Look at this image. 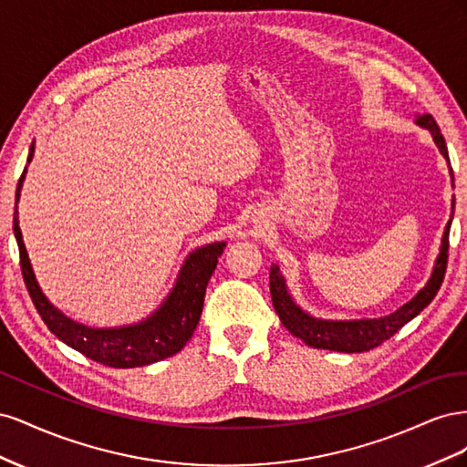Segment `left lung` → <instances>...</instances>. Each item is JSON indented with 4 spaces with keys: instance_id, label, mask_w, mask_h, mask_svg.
Listing matches in <instances>:
<instances>
[{
    "instance_id": "left-lung-1",
    "label": "left lung",
    "mask_w": 467,
    "mask_h": 467,
    "mask_svg": "<svg viewBox=\"0 0 467 467\" xmlns=\"http://www.w3.org/2000/svg\"><path fill=\"white\" fill-rule=\"evenodd\" d=\"M417 122L431 130L438 150L442 151V155L450 163L444 136L441 129H438L434 117L427 112V115L419 117ZM450 223L451 220L448 222L444 230L441 255L436 259L434 271L431 280L427 282V286L422 288L411 302H407L398 309V312L389 314L388 317L362 319V321H321V319L309 317L292 302V298L286 292L285 280H282L278 273V266L273 265L271 266V296H273V306L276 309L282 325H285L294 337L302 338L306 345L314 348H329L338 352H366L379 347L381 343L388 341L389 337L398 333L407 321H411L415 316H419L422 309L434 300L436 292L441 290L444 275H446V265H448Z\"/></svg>"
}]
</instances>
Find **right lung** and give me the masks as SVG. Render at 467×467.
Returning <instances> with one entry per match:
<instances>
[{"label":"right lung","mask_w":467,"mask_h":467,"mask_svg":"<svg viewBox=\"0 0 467 467\" xmlns=\"http://www.w3.org/2000/svg\"><path fill=\"white\" fill-rule=\"evenodd\" d=\"M33 151L35 146L31 144L26 163L31 161ZM25 171L26 167L19 177L16 202L19 201ZM13 234H16L19 245V263L25 286L29 290L36 312L42 321L47 323V327L56 337L62 338L66 345L79 350L81 355H86L99 364L110 366V368H136V366L158 362L167 357H173L175 352L187 345L202 314L208 280L212 273H214L218 257L225 247V244H212L196 249L187 259L185 266H182L177 285L173 292L169 294L165 304L144 323L134 325V327L130 325V327L122 329H91L86 327V325L67 319L42 296L29 257H26V249L19 230L17 208L16 214H13Z\"/></svg>","instance_id":"add662e5"}]
</instances>
